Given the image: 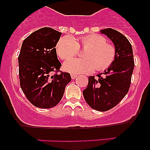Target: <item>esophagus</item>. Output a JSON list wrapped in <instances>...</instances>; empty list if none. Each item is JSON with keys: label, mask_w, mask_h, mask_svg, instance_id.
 Returning <instances> with one entry per match:
<instances>
[{"label": "esophagus", "mask_w": 150, "mask_h": 150, "mask_svg": "<svg viewBox=\"0 0 150 150\" xmlns=\"http://www.w3.org/2000/svg\"><path fill=\"white\" fill-rule=\"evenodd\" d=\"M71 79H74L76 78V75H75V74H71Z\"/></svg>", "instance_id": "1"}]
</instances>
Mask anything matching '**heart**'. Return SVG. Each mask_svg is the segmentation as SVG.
<instances>
[{"label": "heart", "mask_w": 150, "mask_h": 150, "mask_svg": "<svg viewBox=\"0 0 150 150\" xmlns=\"http://www.w3.org/2000/svg\"><path fill=\"white\" fill-rule=\"evenodd\" d=\"M79 49L86 50L83 59H70L64 64V69L71 74H89L95 69L104 71L112 65L116 56L115 46L107 43V39L100 34L83 36L77 41L71 36H64L56 45L57 54L62 60L77 55Z\"/></svg>", "instance_id": "b5f03b06"}]
</instances>
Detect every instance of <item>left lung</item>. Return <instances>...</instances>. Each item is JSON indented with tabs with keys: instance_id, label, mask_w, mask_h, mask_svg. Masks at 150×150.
<instances>
[{
	"instance_id": "left-lung-1",
	"label": "left lung",
	"mask_w": 150,
	"mask_h": 150,
	"mask_svg": "<svg viewBox=\"0 0 150 150\" xmlns=\"http://www.w3.org/2000/svg\"><path fill=\"white\" fill-rule=\"evenodd\" d=\"M115 45L116 56L112 65L103 74L88 77L83 97L87 104L98 111H107L117 105L123 99L132 81L134 61L132 45L122 34L112 28L100 30ZM102 74L104 76L102 77Z\"/></svg>"
}]
</instances>
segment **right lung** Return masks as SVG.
<instances>
[{
    "label": "right lung",
    "instance_id": "right-lung-1",
    "mask_svg": "<svg viewBox=\"0 0 150 150\" xmlns=\"http://www.w3.org/2000/svg\"><path fill=\"white\" fill-rule=\"evenodd\" d=\"M62 33L50 28L36 30L24 40L18 55V74L22 91L39 108L59 104L71 80L69 73L60 71L56 49ZM55 74L51 75V73ZM59 72L60 74H58Z\"/></svg>",
    "mask_w": 150,
    "mask_h": 150
}]
</instances>
